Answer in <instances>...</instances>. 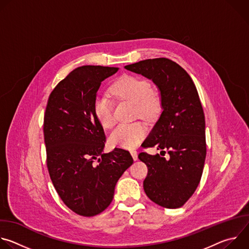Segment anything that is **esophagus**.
I'll return each instance as SVG.
<instances>
[{"instance_id":"1","label":"esophagus","mask_w":249,"mask_h":249,"mask_svg":"<svg viewBox=\"0 0 249 249\" xmlns=\"http://www.w3.org/2000/svg\"><path fill=\"white\" fill-rule=\"evenodd\" d=\"M130 153H131V155H132V157H133L134 160H137V159H138V154H137V151H136V150H132Z\"/></svg>"}]
</instances>
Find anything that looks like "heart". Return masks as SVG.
<instances>
[{"mask_svg":"<svg viewBox=\"0 0 249 249\" xmlns=\"http://www.w3.org/2000/svg\"><path fill=\"white\" fill-rule=\"evenodd\" d=\"M113 94L119 98L131 101L136 105V115L147 120L158 117L161 109L160 93L152 88L145 79L133 75H124L112 85ZM94 114L102 127L110 129L115 124L113 102L106 95H97L93 103ZM147 127L142 122L119 125L110 136L113 146L131 149L145 138Z\"/></svg>","mask_w":249,"mask_h":249,"instance_id":"1","label":"heart"}]
</instances>
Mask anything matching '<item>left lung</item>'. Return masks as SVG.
I'll list each match as a JSON object with an SVG mask.
<instances>
[{
	"label": "left lung",
	"instance_id": "1",
	"mask_svg": "<svg viewBox=\"0 0 249 249\" xmlns=\"http://www.w3.org/2000/svg\"><path fill=\"white\" fill-rule=\"evenodd\" d=\"M125 69L152 80L161 96L162 112L143 143L160 155L138 156L148 166L145 193L161 207L179 208L198 187L206 159L205 115L197 89L186 71L167 58L143 60Z\"/></svg>",
	"mask_w": 249,
	"mask_h": 249
}]
</instances>
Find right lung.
<instances>
[{
    "mask_svg": "<svg viewBox=\"0 0 249 249\" xmlns=\"http://www.w3.org/2000/svg\"><path fill=\"white\" fill-rule=\"evenodd\" d=\"M118 69H75L52 90L44 113L50 178L64 204L84 217L98 215L110 205L118 179L133 163L121 148L102 153L106 137L93 108L101 82Z\"/></svg>",
    "mask_w": 249,
    "mask_h": 249,
    "instance_id": "1",
    "label": "right lung"
}]
</instances>
